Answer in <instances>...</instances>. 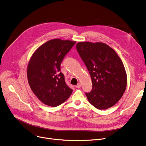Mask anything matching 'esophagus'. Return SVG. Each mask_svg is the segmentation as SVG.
Returning <instances> with one entry per match:
<instances>
[{
  "label": "esophagus",
  "instance_id": "esophagus-1",
  "mask_svg": "<svg viewBox=\"0 0 146 146\" xmlns=\"http://www.w3.org/2000/svg\"><path fill=\"white\" fill-rule=\"evenodd\" d=\"M76 87L77 88H78V89H79V88H80V87H81V84L80 83H78L77 85L76 86Z\"/></svg>",
  "mask_w": 146,
  "mask_h": 146
}]
</instances>
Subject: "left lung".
<instances>
[{"label":"left lung","instance_id":"left-lung-1","mask_svg":"<svg viewBox=\"0 0 146 146\" xmlns=\"http://www.w3.org/2000/svg\"><path fill=\"white\" fill-rule=\"evenodd\" d=\"M76 49L92 79V89L86 93L89 102L98 110L111 108L119 101L127 87V73L121 58L103 42H79Z\"/></svg>","mask_w":146,"mask_h":146}]
</instances>
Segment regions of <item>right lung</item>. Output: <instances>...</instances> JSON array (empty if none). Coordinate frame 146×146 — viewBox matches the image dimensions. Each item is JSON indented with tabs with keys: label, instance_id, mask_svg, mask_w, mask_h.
<instances>
[{
	"label": "right lung",
	"instance_id": "1",
	"mask_svg": "<svg viewBox=\"0 0 146 146\" xmlns=\"http://www.w3.org/2000/svg\"><path fill=\"white\" fill-rule=\"evenodd\" d=\"M76 41L51 40L34 52L27 67V78L34 94L44 104L56 107L69 98L73 90L65 82L60 65Z\"/></svg>",
	"mask_w": 146,
	"mask_h": 146
}]
</instances>
